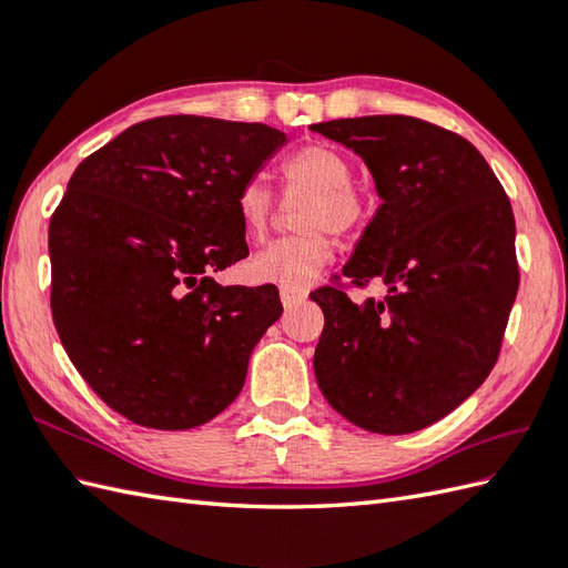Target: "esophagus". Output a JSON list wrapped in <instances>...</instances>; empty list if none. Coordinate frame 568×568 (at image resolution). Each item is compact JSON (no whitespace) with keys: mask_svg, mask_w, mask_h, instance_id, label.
Instances as JSON below:
<instances>
[{"mask_svg":"<svg viewBox=\"0 0 568 568\" xmlns=\"http://www.w3.org/2000/svg\"><path fill=\"white\" fill-rule=\"evenodd\" d=\"M307 297V291L305 287H295V285H281V300L285 307H293L297 303H303V300Z\"/></svg>","mask_w":568,"mask_h":568,"instance_id":"34e87169","label":"esophagus"}]
</instances>
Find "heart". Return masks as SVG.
<instances>
[{"label":"heart","mask_w":568,"mask_h":568,"mask_svg":"<svg viewBox=\"0 0 568 568\" xmlns=\"http://www.w3.org/2000/svg\"><path fill=\"white\" fill-rule=\"evenodd\" d=\"M285 187L295 195H310L300 210V229L307 232L271 241L251 258V275L265 283L305 285L332 258V236L352 232L364 220V202L356 195L354 165L344 153L322 143L295 151L283 163ZM275 200L263 175L248 178L236 192V212L244 234L261 241L268 234Z\"/></svg>","instance_id":"obj_1"}]
</instances>
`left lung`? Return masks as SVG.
<instances>
[{
    "label": "left lung",
    "instance_id": "1",
    "mask_svg": "<svg viewBox=\"0 0 568 568\" xmlns=\"http://www.w3.org/2000/svg\"><path fill=\"white\" fill-rule=\"evenodd\" d=\"M310 129L361 155L381 197L342 273L354 285H388L366 303L329 285L310 295L324 312L320 390L361 429H425L498 361L520 285L510 200L474 143L422 119Z\"/></svg>",
    "mask_w": 568,
    "mask_h": 568
}]
</instances>
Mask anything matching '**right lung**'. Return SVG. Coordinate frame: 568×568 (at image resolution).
I'll list each match as a JSON object with an SVG mask.
<instances>
[{
    "instance_id": "1",
    "label": "right lung",
    "mask_w": 568,
    "mask_h": 568,
    "mask_svg": "<svg viewBox=\"0 0 568 568\" xmlns=\"http://www.w3.org/2000/svg\"><path fill=\"white\" fill-rule=\"evenodd\" d=\"M283 131L159 116L88 155L48 226L51 310L90 388L151 429L210 422L244 388L248 358L281 317L275 285H220L248 256L236 192Z\"/></svg>"
}]
</instances>
